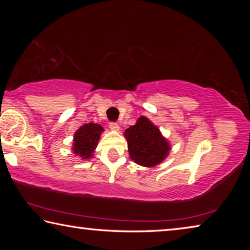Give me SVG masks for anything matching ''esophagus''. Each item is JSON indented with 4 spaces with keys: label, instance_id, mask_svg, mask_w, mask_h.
<instances>
[{
    "label": "esophagus",
    "instance_id": "obj_1",
    "mask_svg": "<svg viewBox=\"0 0 250 250\" xmlns=\"http://www.w3.org/2000/svg\"><path fill=\"white\" fill-rule=\"evenodd\" d=\"M109 128L111 129L112 131H119L120 126H119V125L117 124V122H110V124H109Z\"/></svg>",
    "mask_w": 250,
    "mask_h": 250
}]
</instances>
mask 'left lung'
Returning a JSON list of instances; mask_svg holds the SVG:
<instances>
[{
  "label": "left lung",
  "mask_w": 250,
  "mask_h": 250,
  "mask_svg": "<svg viewBox=\"0 0 250 250\" xmlns=\"http://www.w3.org/2000/svg\"><path fill=\"white\" fill-rule=\"evenodd\" d=\"M125 137L131 160L142 167L158 166L171 150L170 143L161 134L158 126L143 116L125 130Z\"/></svg>",
  "instance_id": "obj_1"
}]
</instances>
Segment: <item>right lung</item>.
<instances>
[{
	"label": "right lung",
	"mask_w": 250,
	"mask_h": 250,
	"mask_svg": "<svg viewBox=\"0 0 250 250\" xmlns=\"http://www.w3.org/2000/svg\"><path fill=\"white\" fill-rule=\"evenodd\" d=\"M103 131V126L92 122L80 126L74 134V153L83 160L91 158Z\"/></svg>",
	"instance_id": "right-lung-1"
}]
</instances>
